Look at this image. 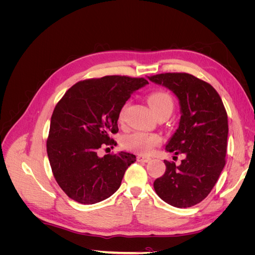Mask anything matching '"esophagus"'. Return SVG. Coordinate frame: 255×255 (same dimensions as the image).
I'll use <instances>...</instances> for the list:
<instances>
[{
	"label": "esophagus",
	"mask_w": 255,
	"mask_h": 255,
	"mask_svg": "<svg viewBox=\"0 0 255 255\" xmlns=\"http://www.w3.org/2000/svg\"><path fill=\"white\" fill-rule=\"evenodd\" d=\"M137 161H142V163H146V161H149L151 158L149 156H143V155H138L136 157Z\"/></svg>",
	"instance_id": "1"
}]
</instances>
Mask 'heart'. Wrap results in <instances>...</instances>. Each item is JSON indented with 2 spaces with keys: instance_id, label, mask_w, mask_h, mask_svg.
<instances>
[{
  "instance_id": "1",
  "label": "heart",
  "mask_w": 255,
  "mask_h": 255,
  "mask_svg": "<svg viewBox=\"0 0 255 255\" xmlns=\"http://www.w3.org/2000/svg\"><path fill=\"white\" fill-rule=\"evenodd\" d=\"M152 111L156 116L161 113H170L173 110V100L171 96L167 94L166 91H153L146 98ZM127 110V105L121 109L119 113V122H122L125 119V114ZM161 142L160 137L156 134H149L142 132H136L123 137L122 145L123 148L133 151L138 154H148L156 145Z\"/></svg>"
}]
</instances>
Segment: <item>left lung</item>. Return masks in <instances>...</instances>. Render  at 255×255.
I'll use <instances>...</instances> for the list:
<instances>
[{
	"label": "left lung",
	"instance_id": "1",
	"mask_svg": "<svg viewBox=\"0 0 255 255\" xmlns=\"http://www.w3.org/2000/svg\"><path fill=\"white\" fill-rule=\"evenodd\" d=\"M148 79L170 89L179 99L182 113L179 128L166 150L183 154L184 158L179 166L164 160L166 171L154 181V189L172 206H194L208 196L226 165L227 111L212 85L194 75L173 72Z\"/></svg>",
	"mask_w": 255,
	"mask_h": 255
}]
</instances>
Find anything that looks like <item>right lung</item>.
Instances as JSON below:
<instances>
[{"instance_id": "obj_1", "label": "right lung", "mask_w": 255, "mask_h": 255, "mask_svg": "<svg viewBox=\"0 0 255 255\" xmlns=\"http://www.w3.org/2000/svg\"><path fill=\"white\" fill-rule=\"evenodd\" d=\"M143 78L107 75L80 81L67 90L51 117L47 152L54 177L65 194L82 204H95L118 190L126 170L136 160L120 152L98 156L103 145L114 148L123 105Z\"/></svg>"}]
</instances>
